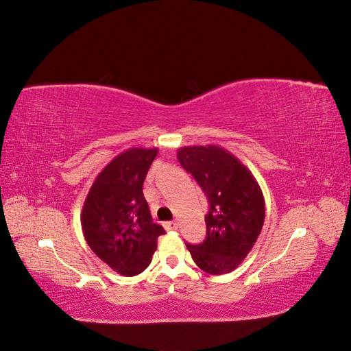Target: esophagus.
Segmentation results:
<instances>
[{"label": "esophagus", "mask_w": 351, "mask_h": 351, "mask_svg": "<svg viewBox=\"0 0 351 351\" xmlns=\"http://www.w3.org/2000/svg\"><path fill=\"white\" fill-rule=\"evenodd\" d=\"M164 227H165L167 231H176V230L178 228V222H176V221H168V222H165Z\"/></svg>", "instance_id": "34e87169"}]
</instances>
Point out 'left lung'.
Returning <instances> with one entry per match:
<instances>
[{"mask_svg": "<svg viewBox=\"0 0 351 351\" xmlns=\"http://www.w3.org/2000/svg\"><path fill=\"white\" fill-rule=\"evenodd\" d=\"M177 159L209 199L206 240L187 244L190 254L206 274L234 271L263 227L265 199L259 183L239 158L218 145L183 146Z\"/></svg>", "mask_w": 351, "mask_h": 351, "instance_id": "8db88e82", "label": "left lung"}]
</instances>
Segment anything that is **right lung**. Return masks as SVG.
<instances>
[{
    "instance_id": "add662e5",
    "label": "right lung",
    "mask_w": 351,
    "mask_h": 351,
    "mask_svg": "<svg viewBox=\"0 0 351 351\" xmlns=\"http://www.w3.org/2000/svg\"><path fill=\"white\" fill-rule=\"evenodd\" d=\"M158 147H130L95 178L80 222L86 243L117 274L134 277L152 261L164 228L155 224L143 196V182Z\"/></svg>"
}]
</instances>
